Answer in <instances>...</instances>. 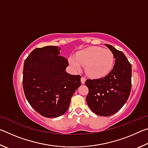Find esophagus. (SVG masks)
I'll use <instances>...</instances> for the list:
<instances>
[{
  "label": "esophagus",
  "mask_w": 148,
  "mask_h": 148,
  "mask_svg": "<svg viewBox=\"0 0 148 148\" xmlns=\"http://www.w3.org/2000/svg\"><path fill=\"white\" fill-rule=\"evenodd\" d=\"M86 78L85 77H81V82L82 84H84L85 82H86Z\"/></svg>",
  "instance_id": "1"
}]
</instances>
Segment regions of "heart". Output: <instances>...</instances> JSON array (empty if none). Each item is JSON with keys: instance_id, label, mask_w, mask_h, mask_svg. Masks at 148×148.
<instances>
[{"instance_id": "obj_1", "label": "heart", "mask_w": 148, "mask_h": 148, "mask_svg": "<svg viewBox=\"0 0 148 148\" xmlns=\"http://www.w3.org/2000/svg\"><path fill=\"white\" fill-rule=\"evenodd\" d=\"M69 62L77 71L81 66H86V72L89 76L101 78L106 76L112 71L114 57L109 49L101 47H90L77 52L76 57H71Z\"/></svg>"}]
</instances>
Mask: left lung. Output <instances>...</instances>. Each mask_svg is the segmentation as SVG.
<instances>
[{
    "instance_id": "left-lung-1",
    "label": "left lung",
    "mask_w": 148,
    "mask_h": 148,
    "mask_svg": "<svg viewBox=\"0 0 148 148\" xmlns=\"http://www.w3.org/2000/svg\"><path fill=\"white\" fill-rule=\"evenodd\" d=\"M112 52L115 64L110 73L99 79L86 81L89 92L86 101L92 112L101 116H110L123 106L131 90L132 66L122 51L105 44Z\"/></svg>"
}]
</instances>
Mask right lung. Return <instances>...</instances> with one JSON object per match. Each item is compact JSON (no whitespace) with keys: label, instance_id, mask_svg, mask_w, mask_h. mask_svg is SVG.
<instances>
[{"label":"right lung","instance_id":"right-lung-1","mask_svg":"<svg viewBox=\"0 0 148 148\" xmlns=\"http://www.w3.org/2000/svg\"><path fill=\"white\" fill-rule=\"evenodd\" d=\"M60 48H36L25 60L23 87L30 105L41 116L53 118L68 110L71 97L81 86L82 76L66 72L69 62Z\"/></svg>","mask_w":148,"mask_h":148}]
</instances>
